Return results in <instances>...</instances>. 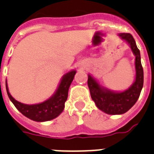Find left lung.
Segmentation results:
<instances>
[{
    "instance_id": "left-lung-1",
    "label": "left lung",
    "mask_w": 154,
    "mask_h": 154,
    "mask_svg": "<svg viewBox=\"0 0 154 154\" xmlns=\"http://www.w3.org/2000/svg\"><path fill=\"white\" fill-rule=\"evenodd\" d=\"M119 36L125 40L131 46L136 56V80L133 85L120 93H116L109 90H104L90 75H88V84L91 96L96 103L97 108L104 112L112 115L123 114L128 112L137 101L144 83V72L140 62V51L137 46L136 42L132 34L121 33Z\"/></svg>"
}]
</instances>
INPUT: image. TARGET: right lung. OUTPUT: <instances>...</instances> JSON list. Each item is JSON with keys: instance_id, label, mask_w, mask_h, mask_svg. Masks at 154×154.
<instances>
[{"instance_id": "add662e5", "label": "right lung", "mask_w": 154, "mask_h": 154, "mask_svg": "<svg viewBox=\"0 0 154 154\" xmlns=\"http://www.w3.org/2000/svg\"><path fill=\"white\" fill-rule=\"evenodd\" d=\"M75 73V71H71L66 73L61 81L55 94L43 103L34 105H27L20 103L14 100L9 94L6 83L7 94L17 109L29 119L38 122L53 120L63 111L65 102L68 96L69 88L71 82L73 81Z\"/></svg>"}]
</instances>
